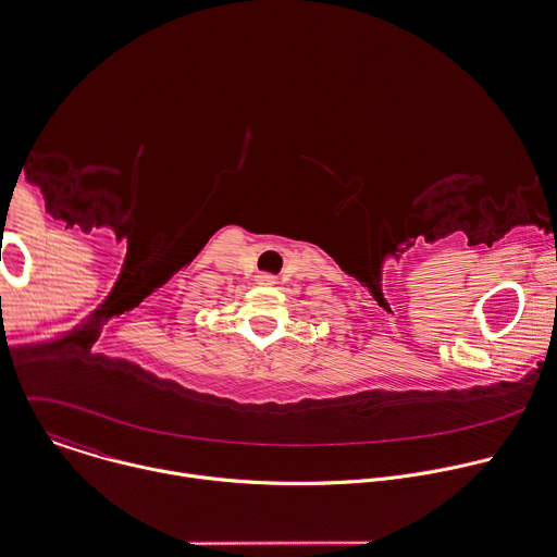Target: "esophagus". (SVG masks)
<instances>
[{
	"instance_id": "obj_1",
	"label": "esophagus",
	"mask_w": 557,
	"mask_h": 557,
	"mask_svg": "<svg viewBox=\"0 0 557 557\" xmlns=\"http://www.w3.org/2000/svg\"><path fill=\"white\" fill-rule=\"evenodd\" d=\"M258 284H262V286H271V284H275V277H273V275H269V273H262V275H258Z\"/></svg>"
}]
</instances>
